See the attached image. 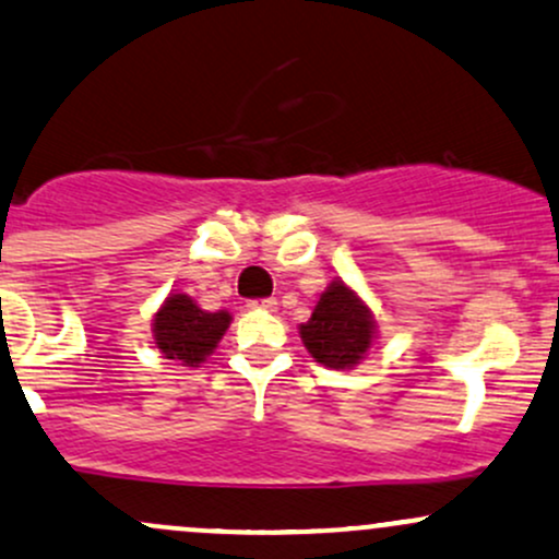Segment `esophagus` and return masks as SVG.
I'll return each mask as SVG.
<instances>
[{
  "label": "esophagus",
  "instance_id": "obj_1",
  "mask_svg": "<svg viewBox=\"0 0 559 559\" xmlns=\"http://www.w3.org/2000/svg\"><path fill=\"white\" fill-rule=\"evenodd\" d=\"M249 308H251V310H267V312H273L275 308H278V302H275L273 297H267V299H251Z\"/></svg>",
  "mask_w": 559,
  "mask_h": 559
}]
</instances>
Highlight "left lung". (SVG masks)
Returning a JSON list of instances; mask_svg holds the SVG:
<instances>
[{
	"instance_id": "1",
	"label": "left lung",
	"mask_w": 559,
	"mask_h": 559,
	"mask_svg": "<svg viewBox=\"0 0 559 559\" xmlns=\"http://www.w3.org/2000/svg\"><path fill=\"white\" fill-rule=\"evenodd\" d=\"M299 336L318 364L349 371L366 358L377 340V321L369 305L345 281L336 278L318 297L310 321L299 326Z\"/></svg>"
}]
</instances>
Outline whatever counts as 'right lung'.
Instances as JSON below:
<instances>
[{"label": "right lung", "mask_w": 559, "mask_h": 559, "mask_svg": "<svg viewBox=\"0 0 559 559\" xmlns=\"http://www.w3.org/2000/svg\"><path fill=\"white\" fill-rule=\"evenodd\" d=\"M233 321L228 310H201L188 294H169L153 316V345L167 360L180 366H199L217 349Z\"/></svg>", "instance_id": "1"}]
</instances>
